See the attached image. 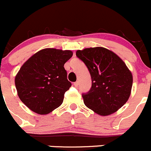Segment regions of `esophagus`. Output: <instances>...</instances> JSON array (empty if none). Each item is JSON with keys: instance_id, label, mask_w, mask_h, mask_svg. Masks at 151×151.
Wrapping results in <instances>:
<instances>
[{"instance_id": "obj_1", "label": "esophagus", "mask_w": 151, "mask_h": 151, "mask_svg": "<svg viewBox=\"0 0 151 151\" xmlns=\"http://www.w3.org/2000/svg\"><path fill=\"white\" fill-rule=\"evenodd\" d=\"M73 85H74V86H76H76H78V81H76V82H74V83H73Z\"/></svg>"}]
</instances>
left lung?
Returning a JSON list of instances; mask_svg holds the SVG:
<instances>
[{
    "instance_id": "obj_1",
    "label": "left lung",
    "mask_w": 151,
    "mask_h": 151,
    "mask_svg": "<svg viewBox=\"0 0 151 151\" xmlns=\"http://www.w3.org/2000/svg\"><path fill=\"white\" fill-rule=\"evenodd\" d=\"M76 56L92 78L90 90L82 95L85 106L101 116L117 111L128 101L132 88V73L125 62L103 47L78 50Z\"/></svg>"
}]
</instances>
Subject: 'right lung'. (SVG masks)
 Instances as JSON below:
<instances>
[{
	"mask_svg": "<svg viewBox=\"0 0 151 151\" xmlns=\"http://www.w3.org/2000/svg\"><path fill=\"white\" fill-rule=\"evenodd\" d=\"M72 56L71 50L42 49L20 68L14 79L17 95L31 111L47 114L62 105L71 86L64 65Z\"/></svg>",
	"mask_w": 151,
	"mask_h": 151,
	"instance_id": "1",
	"label": "right lung"
}]
</instances>
